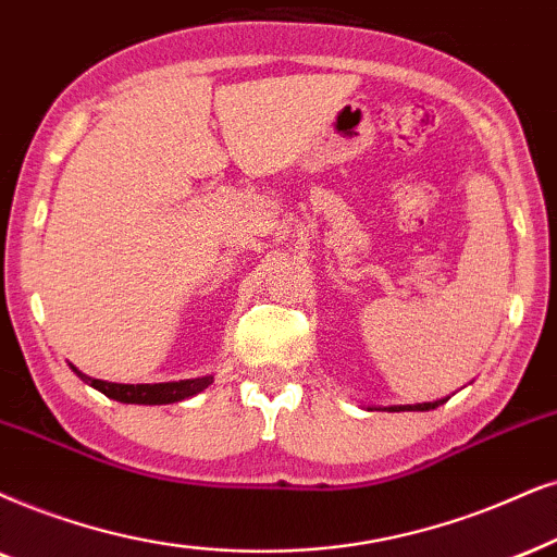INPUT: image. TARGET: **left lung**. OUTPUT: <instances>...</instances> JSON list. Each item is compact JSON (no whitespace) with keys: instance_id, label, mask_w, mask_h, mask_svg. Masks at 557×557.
Listing matches in <instances>:
<instances>
[{"instance_id":"obj_1","label":"left lung","mask_w":557,"mask_h":557,"mask_svg":"<svg viewBox=\"0 0 557 557\" xmlns=\"http://www.w3.org/2000/svg\"><path fill=\"white\" fill-rule=\"evenodd\" d=\"M442 404H447V398L429 400V404H417V406H388V411H429V408H436Z\"/></svg>"}]
</instances>
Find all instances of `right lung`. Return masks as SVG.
<instances>
[{"instance_id": "obj_1", "label": "right lung", "mask_w": 557, "mask_h": 557, "mask_svg": "<svg viewBox=\"0 0 557 557\" xmlns=\"http://www.w3.org/2000/svg\"><path fill=\"white\" fill-rule=\"evenodd\" d=\"M84 383L97 388L112 400L121 404H144V406H161V404H177V400L193 398L200 391H206L213 383V375L193 377V380H174V383H140V385H125V383H108V380H95L84 375L76 368H72Z\"/></svg>"}]
</instances>
